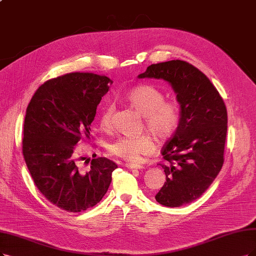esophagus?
Wrapping results in <instances>:
<instances>
[{"label":"esophagus","mask_w":256,"mask_h":256,"mask_svg":"<svg viewBox=\"0 0 256 256\" xmlns=\"http://www.w3.org/2000/svg\"><path fill=\"white\" fill-rule=\"evenodd\" d=\"M124 166H126L128 168H137V170H140V168H144V166L141 164H132V162H126L124 164Z\"/></svg>","instance_id":"obj_1"}]
</instances>
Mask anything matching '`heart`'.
I'll return each instance as SVG.
<instances>
[{"label":"heart","mask_w":256,"mask_h":256,"mask_svg":"<svg viewBox=\"0 0 256 256\" xmlns=\"http://www.w3.org/2000/svg\"><path fill=\"white\" fill-rule=\"evenodd\" d=\"M128 101L144 117V124L159 141L171 137L179 123V106L176 101L164 100L162 90L150 85H140L128 92ZM112 104H108L99 117V126L108 130L112 126L114 112ZM108 152L126 162H138L142 157L152 154L155 150V141L150 134L137 137L121 136L108 146Z\"/></svg>","instance_id":"heart-1"}]
</instances>
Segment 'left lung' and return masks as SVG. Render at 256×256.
<instances>
[{"label":"left lung","instance_id":"1","mask_svg":"<svg viewBox=\"0 0 256 256\" xmlns=\"http://www.w3.org/2000/svg\"><path fill=\"white\" fill-rule=\"evenodd\" d=\"M138 78L164 79L180 104V120L162 148L166 182L156 194L162 206L178 208L200 198L224 164L228 128L226 104L206 76L192 64L172 60L150 65Z\"/></svg>","mask_w":256,"mask_h":256}]
</instances>
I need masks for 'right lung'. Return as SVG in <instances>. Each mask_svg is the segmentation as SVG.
<instances>
[{
  "label": "right lung",
  "instance_id": "obj_1",
  "mask_svg": "<svg viewBox=\"0 0 256 256\" xmlns=\"http://www.w3.org/2000/svg\"><path fill=\"white\" fill-rule=\"evenodd\" d=\"M112 80L92 72H70L46 81L26 110L23 156L34 182L47 200L68 212L96 206L118 166L94 158L84 173L76 144L90 139V124Z\"/></svg>",
  "mask_w": 256,
  "mask_h": 256
}]
</instances>
